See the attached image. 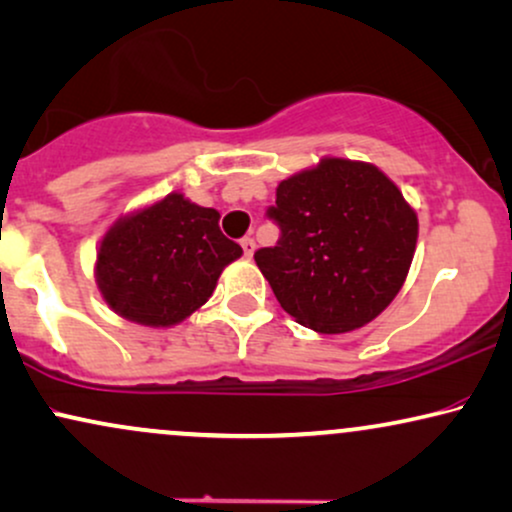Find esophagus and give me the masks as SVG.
<instances>
[{
    "mask_svg": "<svg viewBox=\"0 0 512 512\" xmlns=\"http://www.w3.org/2000/svg\"><path fill=\"white\" fill-rule=\"evenodd\" d=\"M241 248H243V252H245V257H252V252H255V238H250V236H245L243 241H241Z\"/></svg>",
    "mask_w": 512,
    "mask_h": 512,
    "instance_id": "34e87169",
    "label": "esophagus"
}]
</instances>
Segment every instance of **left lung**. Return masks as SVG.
Wrapping results in <instances>:
<instances>
[{"label":"left lung","mask_w":512,"mask_h":512,"mask_svg":"<svg viewBox=\"0 0 512 512\" xmlns=\"http://www.w3.org/2000/svg\"><path fill=\"white\" fill-rule=\"evenodd\" d=\"M267 215L281 238L257 250L255 262L300 326L349 333L373 321L404 286L418 217L375 165L323 158L278 184Z\"/></svg>","instance_id":"1"}]
</instances>
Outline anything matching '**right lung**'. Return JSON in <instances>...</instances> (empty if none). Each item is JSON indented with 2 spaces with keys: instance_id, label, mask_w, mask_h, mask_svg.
I'll list each match as a JSON object with an SVG mask.
<instances>
[{
  "instance_id": "right-lung-1",
  "label": "right lung",
  "mask_w": 512,
  "mask_h": 512,
  "mask_svg": "<svg viewBox=\"0 0 512 512\" xmlns=\"http://www.w3.org/2000/svg\"><path fill=\"white\" fill-rule=\"evenodd\" d=\"M241 245L219 231V212L170 193L120 217L96 250V286L122 319L177 326L210 300Z\"/></svg>"
}]
</instances>
